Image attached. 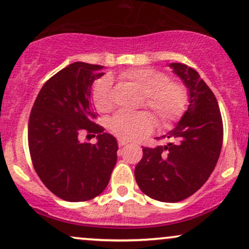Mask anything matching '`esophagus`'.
Masks as SVG:
<instances>
[{
  "mask_svg": "<svg viewBox=\"0 0 249 249\" xmlns=\"http://www.w3.org/2000/svg\"><path fill=\"white\" fill-rule=\"evenodd\" d=\"M118 144H119V147L121 148V147H124V145L127 144V142L124 141V140H119V141H118Z\"/></svg>",
  "mask_w": 249,
  "mask_h": 249,
  "instance_id": "esophagus-1",
  "label": "esophagus"
}]
</instances>
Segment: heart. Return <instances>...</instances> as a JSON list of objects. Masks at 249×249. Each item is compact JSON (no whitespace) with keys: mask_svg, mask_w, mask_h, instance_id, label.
Here are the masks:
<instances>
[{"mask_svg":"<svg viewBox=\"0 0 249 249\" xmlns=\"http://www.w3.org/2000/svg\"><path fill=\"white\" fill-rule=\"evenodd\" d=\"M120 78L143 94L142 106L154 113L160 127H168L182 118L188 105V89L182 83L169 79L166 73L151 67H134L120 73ZM90 101L98 112L113 108L112 80L104 77L93 85ZM155 120L148 112L119 113L109 121V129L124 141L136 140L153 130Z\"/></svg>","mask_w":249,"mask_h":249,"instance_id":"b5f03b06","label":"heart"}]
</instances>
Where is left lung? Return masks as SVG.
<instances>
[{
  "instance_id": "left-lung-1",
  "label": "left lung",
  "mask_w": 249,
  "mask_h": 249,
  "mask_svg": "<svg viewBox=\"0 0 249 249\" xmlns=\"http://www.w3.org/2000/svg\"><path fill=\"white\" fill-rule=\"evenodd\" d=\"M170 67L189 89V108L164 136L170 143L142 148L135 179L148 197L177 203L197 192L211 176L223 147L224 125L217 98L198 72L179 63Z\"/></svg>"
}]
</instances>
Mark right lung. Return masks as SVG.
<instances>
[{"mask_svg":"<svg viewBox=\"0 0 249 249\" xmlns=\"http://www.w3.org/2000/svg\"><path fill=\"white\" fill-rule=\"evenodd\" d=\"M101 65L73 63L44 84L29 118L32 165L44 185L66 201H86L106 189L116 163L115 137L95 124L90 86ZM98 137L81 142L80 135Z\"/></svg>","mask_w":249,"mask_h":249,"instance_id":"right-lung-1","label":"right lung"}]
</instances>
